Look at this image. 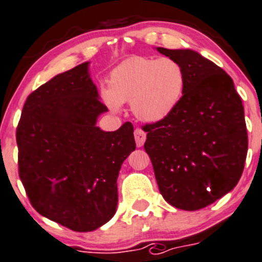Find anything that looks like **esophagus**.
<instances>
[{"label": "esophagus", "instance_id": "1", "mask_svg": "<svg viewBox=\"0 0 262 262\" xmlns=\"http://www.w3.org/2000/svg\"><path fill=\"white\" fill-rule=\"evenodd\" d=\"M134 138H136L137 146L142 147L146 141V132L142 130L141 128H136V130H134Z\"/></svg>", "mask_w": 262, "mask_h": 262}]
</instances>
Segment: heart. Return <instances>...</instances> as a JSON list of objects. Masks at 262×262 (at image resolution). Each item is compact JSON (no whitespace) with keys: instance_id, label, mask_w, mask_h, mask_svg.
Instances as JSON below:
<instances>
[{"instance_id":"b5f03b06","label":"heart","mask_w":262,"mask_h":262,"mask_svg":"<svg viewBox=\"0 0 262 262\" xmlns=\"http://www.w3.org/2000/svg\"><path fill=\"white\" fill-rule=\"evenodd\" d=\"M185 85L186 73L177 60L133 57L111 71L102 98L112 111L130 102L137 119L156 123L177 108Z\"/></svg>"}]
</instances>
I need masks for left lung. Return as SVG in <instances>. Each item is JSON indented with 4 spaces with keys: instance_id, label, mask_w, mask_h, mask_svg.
Listing matches in <instances>:
<instances>
[{
    "instance_id": "left-lung-1",
    "label": "left lung",
    "mask_w": 262,
    "mask_h": 262,
    "mask_svg": "<svg viewBox=\"0 0 262 262\" xmlns=\"http://www.w3.org/2000/svg\"><path fill=\"white\" fill-rule=\"evenodd\" d=\"M156 50L182 66L186 85L167 119L143 126L145 150L163 198L198 211L241 180L248 150L243 104L230 76L196 51Z\"/></svg>"
}]
</instances>
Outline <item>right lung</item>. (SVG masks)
I'll use <instances>...</instances> for the list:
<instances>
[{
	"label": "right lung",
	"instance_id": "obj_1",
	"mask_svg": "<svg viewBox=\"0 0 262 262\" xmlns=\"http://www.w3.org/2000/svg\"><path fill=\"white\" fill-rule=\"evenodd\" d=\"M76 66L27 98L16 128L19 177L33 208L75 231H93L116 212L117 176L136 150L132 123L103 132L108 111L88 72Z\"/></svg>",
	"mask_w": 262,
	"mask_h": 262
}]
</instances>
